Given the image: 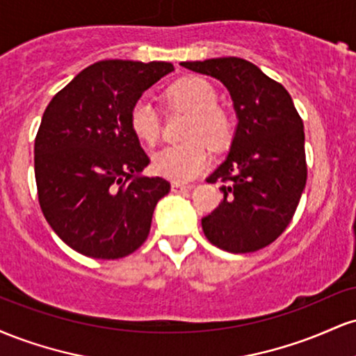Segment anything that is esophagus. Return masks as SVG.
I'll return each mask as SVG.
<instances>
[{
    "label": "esophagus",
    "mask_w": 356,
    "mask_h": 356,
    "mask_svg": "<svg viewBox=\"0 0 356 356\" xmlns=\"http://www.w3.org/2000/svg\"><path fill=\"white\" fill-rule=\"evenodd\" d=\"M192 187L191 184H181V182H172V186H170V189H172V192H175V194H182V192H189Z\"/></svg>",
    "instance_id": "34e87169"
}]
</instances>
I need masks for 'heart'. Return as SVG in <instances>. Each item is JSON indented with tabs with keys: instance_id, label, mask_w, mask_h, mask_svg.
<instances>
[{
	"instance_id": "obj_1",
	"label": "heart",
	"mask_w": 356,
	"mask_h": 356,
	"mask_svg": "<svg viewBox=\"0 0 356 356\" xmlns=\"http://www.w3.org/2000/svg\"><path fill=\"white\" fill-rule=\"evenodd\" d=\"M170 105L191 113L184 137L189 142L165 147L154 155L152 169L161 177L174 182H187L201 175L209 167L211 149L219 150L232 136L229 113L218 105V93L201 76H182L165 90ZM129 125L137 140L154 145L161 137L157 112L147 100H137L129 115Z\"/></svg>"
}]
</instances>
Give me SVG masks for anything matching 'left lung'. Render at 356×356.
<instances>
[{
    "instance_id": "1",
    "label": "left lung",
    "mask_w": 356,
    "mask_h": 356,
    "mask_svg": "<svg viewBox=\"0 0 356 356\" xmlns=\"http://www.w3.org/2000/svg\"><path fill=\"white\" fill-rule=\"evenodd\" d=\"M181 65L218 79L238 115L229 155L207 177L222 182L224 199L202 218L204 234L234 254L266 248L291 222L305 191L303 120L283 85L251 61L224 56Z\"/></svg>"
}]
</instances>
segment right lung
<instances>
[{
    "label": "right lung",
    "instance_id": "obj_1",
    "mask_svg": "<svg viewBox=\"0 0 356 356\" xmlns=\"http://www.w3.org/2000/svg\"><path fill=\"white\" fill-rule=\"evenodd\" d=\"M174 70L167 61L104 60L53 97L35 138V179L44 219L80 254L118 259L145 243L162 177L129 125L134 104Z\"/></svg>",
    "mask_w": 356,
    "mask_h": 356
}]
</instances>
